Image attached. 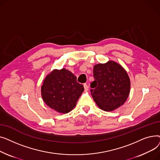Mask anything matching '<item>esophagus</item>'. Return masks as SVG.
Segmentation results:
<instances>
[{"mask_svg":"<svg viewBox=\"0 0 160 160\" xmlns=\"http://www.w3.org/2000/svg\"><path fill=\"white\" fill-rule=\"evenodd\" d=\"M83 87H84V90H85L86 91H88L89 88H88V86L86 84V83H84V84H83Z\"/></svg>","mask_w":160,"mask_h":160,"instance_id":"esophagus-1","label":"esophagus"}]
</instances>
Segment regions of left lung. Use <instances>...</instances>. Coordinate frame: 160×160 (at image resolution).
Returning <instances> with one entry per match:
<instances>
[{
	"label": "left lung",
	"instance_id": "left-lung-1",
	"mask_svg": "<svg viewBox=\"0 0 160 160\" xmlns=\"http://www.w3.org/2000/svg\"><path fill=\"white\" fill-rule=\"evenodd\" d=\"M93 76L91 95L101 110L111 112L126 102L130 91V80L121 65L113 61L97 64L93 67Z\"/></svg>",
	"mask_w": 160,
	"mask_h": 160
}]
</instances>
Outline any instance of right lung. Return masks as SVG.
<instances>
[{
  "instance_id": "obj_1",
  "label": "right lung",
  "mask_w": 160,
  "mask_h": 160,
  "mask_svg": "<svg viewBox=\"0 0 160 160\" xmlns=\"http://www.w3.org/2000/svg\"><path fill=\"white\" fill-rule=\"evenodd\" d=\"M83 86L77 77L65 69H54L48 74L41 86V96L45 104L62 113L71 112L76 106Z\"/></svg>"
}]
</instances>
